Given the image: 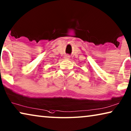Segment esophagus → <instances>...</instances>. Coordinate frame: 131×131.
<instances>
[{
  "mask_svg": "<svg viewBox=\"0 0 131 131\" xmlns=\"http://www.w3.org/2000/svg\"><path fill=\"white\" fill-rule=\"evenodd\" d=\"M69 58V55H66L65 56V58Z\"/></svg>",
  "mask_w": 131,
  "mask_h": 131,
  "instance_id": "obj_1",
  "label": "esophagus"
}]
</instances>
